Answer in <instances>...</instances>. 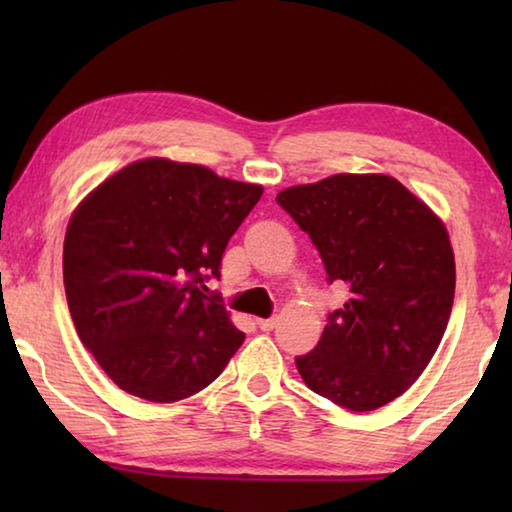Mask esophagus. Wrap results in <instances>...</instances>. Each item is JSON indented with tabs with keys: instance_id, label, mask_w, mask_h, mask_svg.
<instances>
[{
	"instance_id": "esophagus-1",
	"label": "esophagus",
	"mask_w": 512,
	"mask_h": 512,
	"mask_svg": "<svg viewBox=\"0 0 512 512\" xmlns=\"http://www.w3.org/2000/svg\"><path fill=\"white\" fill-rule=\"evenodd\" d=\"M257 327L262 329V332H271L275 327V318H257Z\"/></svg>"
}]
</instances>
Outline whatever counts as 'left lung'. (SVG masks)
<instances>
[{"label": "left lung", "instance_id": "1", "mask_svg": "<svg viewBox=\"0 0 512 512\" xmlns=\"http://www.w3.org/2000/svg\"><path fill=\"white\" fill-rule=\"evenodd\" d=\"M314 241L348 302L296 357L311 391L350 411L393 402L427 368L454 305L456 266L443 221L400 180L336 173L275 198Z\"/></svg>", "mask_w": 512, "mask_h": 512}]
</instances>
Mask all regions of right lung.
<instances>
[{
  "label": "right lung",
  "instance_id": "1",
  "mask_svg": "<svg viewBox=\"0 0 512 512\" xmlns=\"http://www.w3.org/2000/svg\"><path fill=\"white\" fill-rule=\"evenodd\" d=\"M262 192L201 164L149 158L76 207L63 248L69 314L121 391L178 402L228 366L246 334L205 282L221 277L225 246Z\"/></svg>",
  "mask_w": 512,
  "mask_h": 512
}]
</instances>
